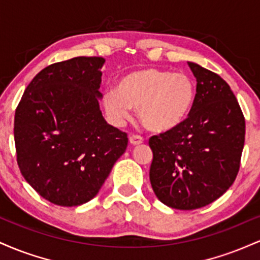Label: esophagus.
Segmentation results:
<instances>
[{
    "mask_svg": "<svg viewBox=\"0 0 260 260\" xmlns=\"http://www.w3.org/2000/svg\"><path fill=\"white\" fill-rule=\"evenodd\" d=\"M143 142H144V139H143V137L138 136V134H132V136L129 137V143L132 145H139L142 144Z\"/></svg>",
    "mask_w": 260,
    "mask_h": 260,
    "instance_id": "obj_1",
    "label": "esophagus"
}]
</instances>
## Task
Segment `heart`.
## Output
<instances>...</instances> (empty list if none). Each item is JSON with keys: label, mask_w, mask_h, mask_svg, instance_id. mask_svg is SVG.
Listing matches in <instances>:
<instances>
[{"label": "heart", "mask_w": 260, "mask_h": 260, "mask_svg": "<svg viewBox=\"0 0 260 260\" xmlns=\"http://www.w3.org/2000/svg\"><path fill=\"white\" fill-rule=\"evenodd\" d=\"M196 101L194 82L183 73L143 68L118 80L117 90L104 95L105 111L121 124L138 109L139 120L151 132H166L181 123Z\"/></svg>", "instance_id": "obj_1"}]
</instances>
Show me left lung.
I'll list each match as a JSON object with an SVG mask.
<instances>
[{"label":"left lung","mask_w":260,"mask_h":260,"mask_svg":"<svg viewBox=\"0 0 260 260\" xmlns=\"http://www.w3.org/2000/svg\"><path fill=\"white\" fill-rule=\"evenodd\" d=\"M188 66L197 79L194 105L178 126L149 139L154 193L180 210L205 207L232 186L246 134L242 110L228 83L202 66Z\"/></svg>","instance_id":"1"}]
</instances>
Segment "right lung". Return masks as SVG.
Here are the masks:
<instances>
[{
	"label": "right lung",
	"instance_id": "right-lung-1",
	"mask_svg": "<svg viewBox=\"0 0 260 260\" xmlns=\"http://www.w3.org/2000/svg\"><path fill=\"white\" fill-rule=\"evenodd\" d=\"M103 57H74L47 66L26 86L14 116L17 162L46 201L84 204L98 194L126 151L127 133L105 121Z\"/></svg>",
	"mask_w": 260,
	"mask_h": 260
}]
</instances>
